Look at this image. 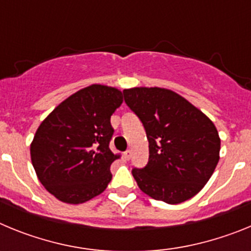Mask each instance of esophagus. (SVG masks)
Wrapping results in <instances>:
<instances>
[{"label":"esophagus","instance_id":"obj_1","mask_svg":"<svg viewBox=\"0 0 251 251\" xmlns=\"http://www.w3.org/2000/svg\"><path fill=\"white\" fill-rule=\"evenodd\" d=\"M124 157L127 159H130V157H132V151L130 150H127L126 152H124Z\"/></svg>","mask_w":251,"mask_h":251}]
</instances>
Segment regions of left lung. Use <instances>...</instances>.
<instances>
[{
    "mask_svg": "<svg viewBox=\"0 0 251 251\" xmlns=\"http://www.w3.org/2000/svg\"><path fill=\"white\" fill-rule=\"evenodd\" d=\"M123 95L150 143L148 163L132 170L138 187L171 205L194 197L219 162L220 138L214 123L172 90L132 88L124 89Z\"/></svg>",
    "mask_w": 251,
    "mask_h": 251,
    "instance_id": "8db88e82",
    "label": "left lung"
}]
</instances>
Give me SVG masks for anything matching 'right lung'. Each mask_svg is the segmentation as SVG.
<instances>
[{
  "mask_svg": "<svg viewBox=\"0 0 251 251\" xmlns=\"http://www.w3.org/2000/svg\"><path fill=\"white\" fill-rule=\"evenodd\" d=\"M123 103L122 92L90 85L60 103L37 128L31 161L40 182L57 200L83 203L104 191L110 165V115Z\"/></svg>",
  "mask_w": 251,
  "mask_h": 251,
  "instance_id": "add662e5",
  "label": "right lung"
}]
</instances>
